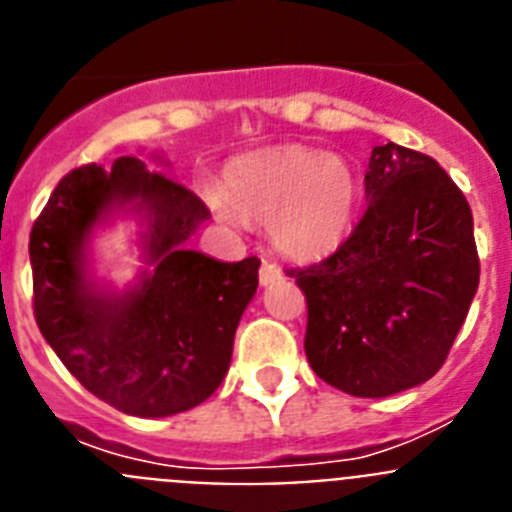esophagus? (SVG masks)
<instances>
[{"label":"esophagus","mask_w":512,"mask_h":512,"mask_svg":"<svg viewBox=\"0 0 512 512\" xmlns=\"http://www.w3.org/2000/svg\"><path fill=\"white\" fill-rule=\"evenodd\" d=\"M277 279H282V269L277 264H271V261H264L259 271V282L266 287V284H274Z\"/></svg>","instance_id":"obj_1"}]
</instances>
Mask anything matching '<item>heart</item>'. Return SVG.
Masks as SVG:
<instances>
[{
  "label": "heart",
  "instance_id": "1",
  "mask_svg": "<svg viewBox=\"0 0 512 512\" xmlns=\"http://www.w3.org/2000/svg\"><path fill=\"white\" fill-rule=\"evenodd\" d=\"M210 205L228 223H269L271 243L289 259L318 261L354 230L361 182L346 158L282 146L230 161Z\"/></svg>",
  "mask_w": 512,
  "mask_h": 512
}]
</instances>
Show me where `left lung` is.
I'll list each match as a JSON object with an SVG mask.
<instances>
[{
  "mask_svg": "<svg viewBox=\"0 0 512 512\" xmlns=\"http://www.w3.org/2000/svg\"><path fill=\"white\" fill-rule=\"evenodd\" d=\"M364 217L333 256L289 269L307 300L312 372L354 397L428 382L479 284L467 197L425 153L377 146Z\"/></svg>",
  "mask_w": 512,
  "mask_h": 512,
  "instance_id": "left-lung-1",
  "label": "left lung"
}]
</instances>
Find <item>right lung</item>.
Returning <instances> with one entry per match:
<instances>
[{
    "label": "right lung",
    "mask_w": 512,
    "mask_h": 512,
    "mask_svg": "<svg viewBox=\"0 0 512 512\" xmlns=\"http://www.w3.org/2000/svg\"><path fill=\"white\" fill-rule=\"evenodd\" d=\"M158 158V156H156ZM139 217L147 269L128 290L91 274L99 224ZM210 217L174 176L120 156L58 182L30 233L35 320L63 366L94 397L138 418L197 408L230 369L235 328L259 287L256 256L225 264L184 243Z\"/></svg>",
    "instance_id": "add662e5"
}]
</instances>
